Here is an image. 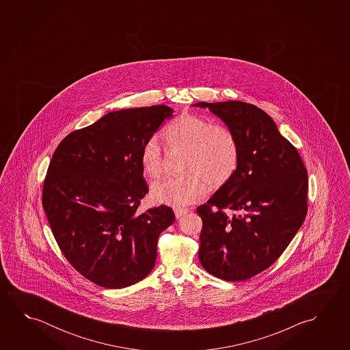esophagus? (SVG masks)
Segmentation results:
<instances>
[{
	"label": "esophagus",
	"mask_w": 350,
	"mask_h": 350,
	"mask_svg": "<svg viewBox=\"0 0 350 350\" xmlns=\"http://www.w3.org/2000/svg\"><path fill=\"white\" fill-rule=\"evenodd\" d=\"M188 212H189L188 208H176V210H174V215H176V217L177 218H182L184 215H187Z\"/></svg>",
	"instance_id": "1"
}]
</instances>
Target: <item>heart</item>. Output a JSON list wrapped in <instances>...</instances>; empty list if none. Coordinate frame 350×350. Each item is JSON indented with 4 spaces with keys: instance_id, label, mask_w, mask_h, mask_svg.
I'll return each mask as SVG.
<instances>
[{
    "instance_id": "heart-1",
    "label": "heart",
    "mask_w": 350,
    "mask_h": 350,
    "mask_svg": "<svg viewBox=\"0 0 350 350\" xmlns=\"http://www.w3.org/2000/svg\"><path fill=\"white\" fill-rule=\"evenodd\" d=\"M167 146L171 150L188 151L185 173L182 178H163L151 185L150 195L157 204L183 207L200 201L208 189L224 187L234 176L241 149L233 131L224 124L190 112H184L165 129ZM140 165L150 178L163 173L166 159L159 140L152 137L144 143Z\"/></svg>"
}]
</instances>
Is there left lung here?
I'll use <instances>...</instances> for the list:
<instances>
[{
  "label": "left lung",
  "instance_id": "left-lung-1",
  "mask_svg": "<svg viewBox=\"0 0 350 350\" xmlns=\"http://www.w3.org/2000/svg\"><path fill=\"white\" fill-rule=\"evenodd\" d=\"M195 106L208 107L224 120L241 149L234 176L196 208L202 218L199 260L217 278L245 281L269 269L301 227L308 212V171L298 150L255 105Z\"/></svg>",
  "mask_w": 350,
  "mask_h": 350
}]
</instances>
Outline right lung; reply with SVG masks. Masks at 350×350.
Masks as SVG:
<instances>
[{
	"label": "right lung",
	"mask_w": 350,
	"mask_h": 350,
	"mask_svg": "<svg viewBox=\"0 0 350 350\" xmlns=\"http://www.w3.org/2000/svg\"><path fill=\"white\" fill-rule=\"evenodd\" d=\"M166 105L109 112L59 143L42 187V206L58 247L81 275L103 288L142 281L154 269L157 241L174 222L171 207L138 211L149 191L140 152Z\"/></svg>",
	"instance_id": "add662e5"
}]
</instances>
